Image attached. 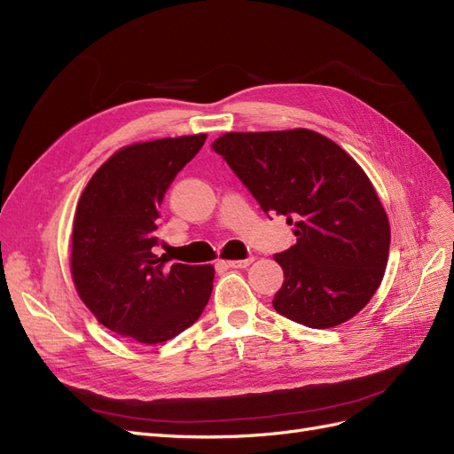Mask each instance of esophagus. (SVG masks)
Masks as SVG:
<instances>
[{
	"label": "esophagus",
	"mask_w": 454,
	"mask_h": 454,
	"mask_svg": "<svg viewBox=\"0 0 454 454\" xmlns=\"http://www.w3.org/2000/svg\"><path fill=\"white\" fill-rule=\"evenodd\" d=\"M254 261V257L248 259H231V261H222V263L229 269H246Z\"/></svg>",
	"instance_id": "1"
}]
</instances>
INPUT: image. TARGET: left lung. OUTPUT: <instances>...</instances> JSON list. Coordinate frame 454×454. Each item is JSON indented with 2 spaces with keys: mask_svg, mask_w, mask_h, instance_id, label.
<instances>
[{
  "mask_svg": "<svg viewBox=\"0 0 454 454\" xmlns=\"http://www.w3.org/2000/svg\"><path fill=\"white\" fill-rule=\"evenodd\" d=\"M267 215L297 242L274 255L284 284L272 307L314 329L350 320L387 269L390 225L369 177L345 149L307 130L227 132L212 144Z\"/></svg>",
  "mask_w": 454,
  "mask_h": 454,
  "instance_id": "1",
  "label": "left lung"
}]
</instances>
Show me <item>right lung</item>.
Here are the masks:
<instances>
[{"label": "right lung", "mask_w": 454, "mask_h": 454, "mask_svg": "<svg viewBox=\"0 0 454 454\" xmlns=\"http://www.w3.org/2000/svg\"><path fill=\"white\" fill-rule=\"evenodd\" d=\"M206 134L122 147L94 172L77 202L72 277L81 301L121 337L157 345L199 320L212 265L167 267L155 254L164 193Z\"/></svg>", "instance_id": "right-lung-1"}]
</instances>
